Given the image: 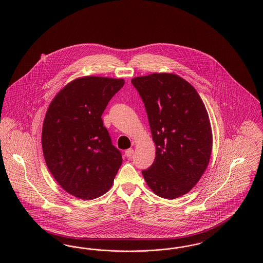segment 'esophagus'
I'll list each match as a JSON object with an SVG mask.
<instances>
[{"instance_id": "esophagus-1", "label": "esophagus", "mask_w": 263, "mask_h": 263, "mask_svg": "<svg viewBox=\"0 0 263 263\" xmlns=\"http://www.w3.org/2000/svg\"><path fill=\"white\" fill-rule=\"evenodd\" d=\"M133 154H134L133 149H128V150L125 151V156L127 158H131L133 156Z\"/></svg>"}]
</instances>
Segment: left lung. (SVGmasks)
<instances>
[{"instance_id":"obj_1","label":"left lung","mask_w":263,"mask_h":263,"mask_svg":"<svg viewBox=\"0 0 263 263\" xmlns=\"http://www.w3.org/2000/svg\"><path fill=\"white\" fill-rule=\"evenodd\" d=\"M148 114L156 158L142 172L155 194L175 199L188 193L206 171L212 129L200 96L187 81L171 73L132 79Z\"/></svg>"}]
</instances>
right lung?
Masks as SVG:
<instances>
[{"label": "right lung", "mask_w": 263, "mask_h": 263, "mask_svg": "<svg viewBox=\"0 0 263 263\" xmlns=\"http://www.w3.org/2000/svg\"><path fill=\"white\" fill-rule=\"evenodd\" d=\"M123 79L86 76L55 96L44 118L41 144L51 175L69 194L91 200L112 186L122 156L101 115Z\"/></svg>", "instance_id": "add662e5"}]
</instances>
